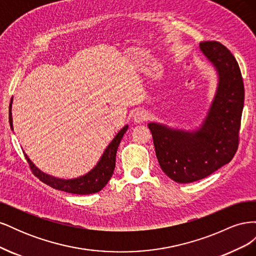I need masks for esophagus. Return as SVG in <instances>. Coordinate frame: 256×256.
Returning <instances> with one entry per match:
<instances>
[{"instance_id": "34e87169", "label": "esophagus", "mask_w": 256, "mask_h": 256, "mask_svg": "<svg viewBox=\"0 0 256 256\" xmlns=\"http://www.w3.org/2000/svg\"><path fill=\"white\" fill-rule=\"evenodd\" d=\"M148 118H150V114L144 110H138L134 115V120L136 122H146Z\"/></svg>"}]
</instances>
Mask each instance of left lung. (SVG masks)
<instances>
[{
	"instance_id": "obj_1",
	"label": "left lung",
	"mask_w": 256,
	"mask_h": 256,
	"mask_svg": "<svg viewBox=\"0 0 256 256\" xmlns=\"http://www.w3.org/2000/svg\"><path fill=\"white\" fill-rule=\"evenodd\" d=\"M200 48L219 74L218 90L202 127L188 132L148 124L160 168L180 184L202 180L228 164L239 145L244 102L239 65L219 42H202Z\"/></svg>"
}]
</instances>
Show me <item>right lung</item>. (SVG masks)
Masks as SVG:
<instances>
[{"mask_svg": "<svg viewBox=\"0 0 256 256\" xmlns=\"http://www.w3.org/2000/svg\"><path fill=\"white\" fill-rule=\"evenodd\" d=\"M12 102V99H10V124L12 129V120L10 112ZM127 129L128 126H125L118 134H116V136L113 138V141L106 147V150H104L102 159L98 162V164L92 168L88 174L81 176L79 178H76V180H58V178L44 174L34 166L33 162L28 159L26 154L24 156L26 158L30 168L32 170L33 174L46 184H48L50 187L56 190L74 193V194H92V193H96L102 190L112 177L115 168L116 152H118L122 138L125 134Z\"/></svg>", "mask_w": 256, "mask_h": 256, "instance_id": "obj_1", "label": "right lung"}]
</instances>
